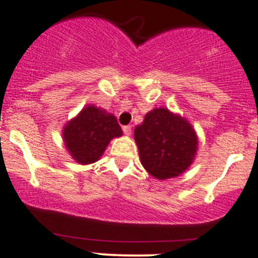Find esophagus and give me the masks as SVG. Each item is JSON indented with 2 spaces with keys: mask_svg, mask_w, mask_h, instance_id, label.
Returning <instances> with one entry per match:
<instances>
[{
  "mask_svg": "<svg viewBox=\"0 0 258 258\" xmlns=\"http://www.w3.org/2000/svg\"><path fill=\"white\" fill-rule=\"evenodd\" d=\"M131 131H132L131 126H124L123 127V134L126 135V136H130V135H131Z\"/></svg>",
  "mask_w": 258,
  "mask_h": 258,
  "instance_id": "esophagus-1",
  "label": "esophagus"
}]
</instances>
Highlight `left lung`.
<instances>
[{"instance_id":"8db88e82","label":"left lung","mask_w":258,"mask_h":258,"mask_svg":"<svg viewBox=\"0 0 258 258\" xmlns=\"http://www.w3.org/2000/svg\"><path fill=\"white\" fill-rule=\"evenodd\" d=\"M134 134L142 166L159 180L179 176L197 156L196 130L186 118L164 107L147 112Z\"/></svg>"}]
</instances>
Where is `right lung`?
<instances>
[{
	"label": "right lung",
	"mask_w": 258,
	"mask_h": 258,
	"mask_svg": "<svg viewBox=\"0 0 258 258\" xmlns=\"http://www.w3.org/2000/svg\"><path fill=\"white\" fill-rule=\"evenodd\" d=\"M67 151L81 165L98 161L111 140L122 136L117 118L106 109L88 104L62 127Z\"/></svg>",
	"instance_id": "obj_1"
}]
</instances>
